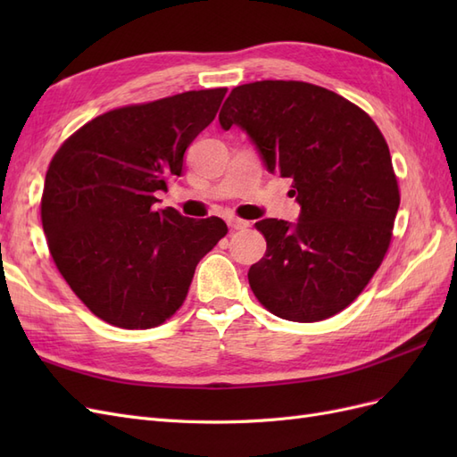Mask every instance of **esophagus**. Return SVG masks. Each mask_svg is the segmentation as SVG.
I'll list each match as a JSON object with an SVG mask.
<instances>
[{"mask_svg":"<svg viewBox=\"0 0 457 457\" xmlns=\"http://www.w3.org/2000/svg\"><path fill=\"white\" fill-rule=\"evenodd\" d=\"M227 223L234 230H244V228L250 227V220H244V219H238V217H228Z\"/></svg>","mask_w":457,"mask_h":457,"instance_id":"obj_1","label":"esophagus"}]
</instances>
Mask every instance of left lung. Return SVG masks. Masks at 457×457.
<instances>
[{"instance_id":"obj_1","label":"left lung","mask_w":457,"mask_h":457,"mask_svg":"<svg viewBox=\"0 0 457 457\" xmlns=\"http://www.w3.org/2000/svg\"><path fill=\"white\" fill-rule=\"evenodd\" d=\"M238 126L269 173L294 181L297 223H255L267 252L247 280L272 314L318 322L349 307L391 244L400 195L373 120L341 95L305 81L234 87L219 114Z\"/></svg>"}]
</instances>
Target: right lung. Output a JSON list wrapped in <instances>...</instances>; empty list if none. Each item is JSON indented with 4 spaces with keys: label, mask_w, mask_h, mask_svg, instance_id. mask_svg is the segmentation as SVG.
Instances as JSON below:
<instances>
[{
    "label": "right lung",
    "mask_w": 457,
    "mask_h": 457,
    "mask_svg": "<svg viewBox=\"0 0 457 457\" xmlns=\"http://www.w3.org/2000/svg\"><path fill=\"white\" fill-rule=\"evenodd\" d=\"M227 89L187 91L91 120L53 156L41 223L62 278L101 320L160 326L183 305L223 219L154 210L181 177L185 152L213 121Z\"/></svg>",
    "instance_id": "1"
}]
</instances>
